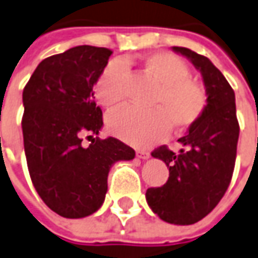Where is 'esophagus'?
I'll return each instance as SVG.
<instances>
[{"mask_svg": "<svg viewBox=\"0 0 258 258\" xmlns=\"http://www.w3.org/2000/svg\"><path fill=\"white\" fill-rule=\"evenodd\" d=\"M137 157L141 159H148L151 155H150V152L148 151H144V150H138L137 151Z\"/></svg>", "mask_w": 258, "mask_h": 258, "instance_id": "1", "label": "esophagus"}]
</instances>
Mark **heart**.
<instances>
[{
  "label": "heart",
  "mask_w": 258,
  "mask_h": 258,
  "mask_svg": "<svg viewBox=\"0 0 258 258\" xmlns=\"http://www.w3.org/2000/svg\"><path fill=\"white\" fill-rule=\"evenodd\" d=\"M128 59L113 60L96 82V97L104 107L117 106L124 97ZM143 72L157 85L150 110L122 107L108 117V128L125 143L144 147L165 136L169 122L173 130L188 128L201 117L206 94L198 82L189 78L186 63L168 52H154L140 59Z\"/></svg>",
  "instance_id": "heart-1"
}]
</instances>
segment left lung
<instances>
[{"instance_id": "obj_1", "label": "left lung", "mask_w": 258, "mask_h": 258, "mask_svg": "<svg viewBox=\"0 0 258 258\" xmlns=\"http://www.w3.org/2000/svg\"><path fill=\"white\" fill-rule=\"evenodd\" d=\"M202 76L206 104L201 117L178 141L179 152L161 147L154 158L165 162V185L150 188L147 203L161 220L172 225H194L215 209L232 179L239 140L236 99L229 82L206 56L188 48L172 46Z\"/></svg>"}]
</instances>
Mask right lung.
<instances>
[{
	"instance_id": "add662e5",
	"label": "right lung",
	"mask_w": 258,
	"mask_h": 258,
	"mask_svg": "<svg viewBox=\"0 0 258 258\" xmlns=\"http://www.w3.org/2000/svg\"><path fill=\"white\" fill-rule=\"evenodd\" d=\"M111 50L75 46L43 59L22 93V134L29 175L49 209L68 219L93 215L107 194L110 168L136 151L117 140H100L101 108L93 86ZM92 138L89 147L83 137Z\"/></svg>"
}]
</instances>
